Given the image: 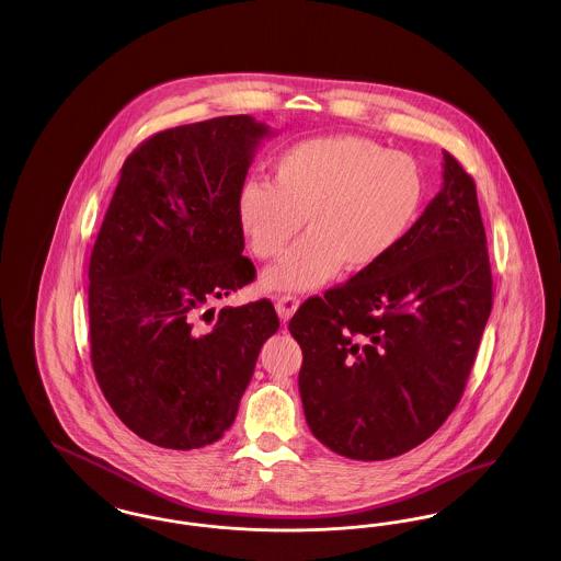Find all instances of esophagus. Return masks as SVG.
<instances>
[{"instance_id": "obj_1", "label": "esophagus", "mask_w": 561, "mask_h": 561, "mask_svg": "<svg viewBox=\"0 0 561 561\" xmlns=\"http://www.w3.org/2000/svg\"><path fill=\"white\" fill-rule=\"evenodd\" d=\"M300 307V300L296 296H279L277 302H275V309H277V316L279 320L288 321L296 313V309Z\"/></svg>"}]
</instances>
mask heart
<instances>
[{
    "instance_id": "b5f03b06",
    "label": "heart",
    "mask_w": 561,
    "mask_h": 561,
    "mask_svg": "<svg viewBox=\"0 0 561 561\" xmlns=\"http://www.w3.org/2000/svg\"><path fill=\"white\" fill-rule=\"evenodd\" d=\"M425 202V179L410 156L364 136H325L294 145L273 163L271 185L248 181L238 195L241 233L271 293L320 288L336 271L362 273L408 238Z\"/></svg>"
}]
</instances>
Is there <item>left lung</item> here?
<instances>
[{"instance_id": "obj_1", "label": "left lung", "mask_w": 561, "mask_h": 561, "mask_svg": "<svg viewBox=\"0 0 561 561\" xmlns=\"http://www.w3.org/2000/svg\"><path fill=\"white\" fill-rule=\"evenodd\" d=\"M442 188L382 263L290 320L298 391L332 453L385 460L423 444L460 400L492 309L473 179L448 151Z\"/></svg>"}]
</instances>
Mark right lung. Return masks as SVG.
<instances>
[{"label": "right lung", "mask_w": 561, "mask_h": 561, "mask_svg": "<svg viewBox=\"0 0 561 561\" xmlns=\"http://www.w3.org/2000/svg\"><path fill=\"white\" fill-rule=\"evenodd\" d=\"M275 134L227 115L156 134L124 161L88 271L92 366L119 421L160 448L225 435L279 328L268 300L210 307L254 279L238 195Z\"/></svg>", "instance_id": "1"}]
</instances>
